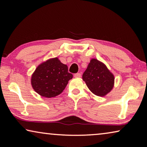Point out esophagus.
<instances>
[{
  "label": "esophagus",
  "mask_w": 147,
  "mask_h": 147,
  "mask_svg": "<svg viewBox=\"0 0 147 147\" xmlns=\"http://www.w3.org/2000/svg\"><path fill=\"white\" fill-rule=\"evenodd\" d=\"M74 77H76V78H80V77H81V73H78L74 74Z\"/></svg>",
  "instance_id": "1"
}]
</instances>
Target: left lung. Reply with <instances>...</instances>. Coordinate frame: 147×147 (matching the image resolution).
<instances>
[{
    "label": "left lung",
    "instance_id": "left-lung-1",
    "mask_svg": "<svg viewBox=\"0 0 147 147\" xmlns=\"http://www.w3.org/2000/svg\"><path fill=\"white\" fill-rule=\"evenodd\" d=\"M82 78L90 91L97 96L107 95L114 86V75L104 64L95 59L90 61Z\"/></svg>",
    "mask_w": 147,
    "mask_h": 147
}]
</instances>
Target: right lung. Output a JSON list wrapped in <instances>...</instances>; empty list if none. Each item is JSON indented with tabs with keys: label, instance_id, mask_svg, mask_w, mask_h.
<instances>
[{
	"label": "right lung",
	"instance_id": "right-lung-1",
	"mask_svg": "<svg viewBox=\"0 0 147 147\" xmlns=\"http://www.w3.org/2000/svg\"><path fill=\"white\" fill-rule=\"evenodd\" d=\"M72 78L67 65L54 58L37 67L32 77V85L39 95L51 98L61 94Z\"/></svg>",
	"mask_w": 147,
	"mask_h": 147
}]
</instances>
